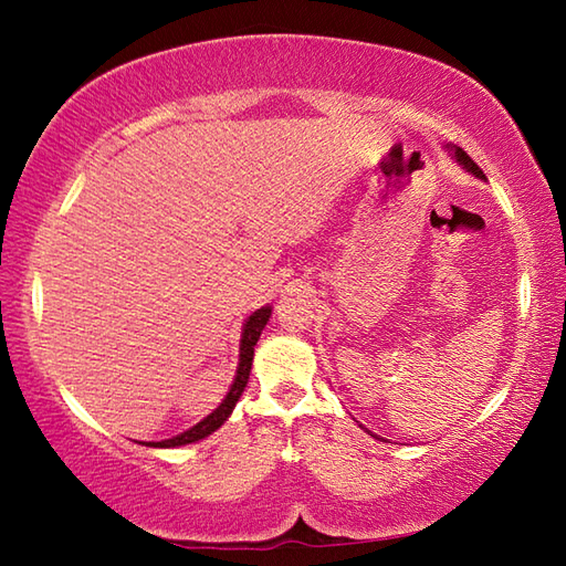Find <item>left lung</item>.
Masks as SVG:
<instances>
[{
  "instance_id": "1",
  "label": "left lung",
  "mask_w": 566,
  "mask_h": 566,
  "mask_svg": "<svg viewBox=\"0 0 566 566\" xmlns=\"http://www.w3.org/2000/svg\"><path fill=\"white\" fill-rule=\"evenodd\" d=\"M444 150L450 153V158H452L457 165H460L464 172L474 175L476 179H486V177H484V172L479 170V167H476V163H474L472 158H469V155H467L462 148H457V146H452V143H448V146H444Z\"/></svg>"
}]
</instances>
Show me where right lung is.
I'll return each mask as SVG.
<instances>
[{
    "label": "right lung",
    "mask_w": 566,
    "mask_h": 566,
    "mask_svg": "<svg viewBox=\"0 0 566 566\" xmlns=\"http://www.w3.org/2000/svg\"><path fill=\"white\" fill-rule=\"evenodd\" d=\"M270 316H272V306H262L258 311H252V314L245 318L243 333H240V355H238L235 379L231 384V389H228V394L223 396V401L216 406L207 418H201L197 426H191L189 430L179 432V436H175V438H167V440H160V442H140V444H146V448H182V444H191L197 440H203V438H209L213 430H219L228 420V416L233 413L238 399L243 396V391L248 387L252 357H255V345L260 340L262 328L268 326Z\"/></svg>",
    "instance_id": "right-lung-1"
}]
</instances>
